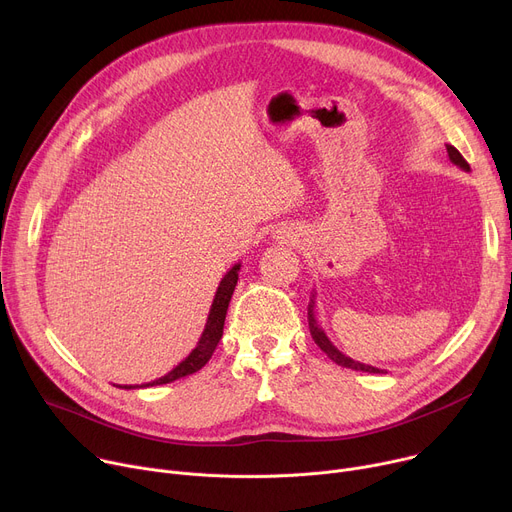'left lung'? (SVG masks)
I'll return each mask as SVG.
<instances>
[{"label": "left lung", "mask_w": 512, "mask_h": 512, "mask_svg": "<svg viewBox=\"0 0 512 512\" xmlns=\"http://www.w3.org/2000/svg\"><path fill=\"white\" fill-rule=\"evenodd\" d=\"M447 152H449V158H451L453 164H457L461 170H465V173H469L471 168H469L467 160L459 154V150H457L455 146H449V144H447ZM309 329H311V335H313V339H315V344H317L335 364L352 368V370H362V372H383V370L377 368V366H368V364H362V362H358V360H352L350 356H346L344 352H339V350L331 344V339L327 337V333L323 331V327L317 323V317H315V292H313V298H311V302H309Z\"/></svg>", "instance_id": "8db88e82"}]
</instances>
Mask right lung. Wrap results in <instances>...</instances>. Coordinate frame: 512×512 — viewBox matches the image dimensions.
I'll return each instance as SVG.
<instances>
[{"instance_id":"1","label":"right lung","mask_w":512,"mask_h":512,"mask_svg":"<svg viewBox=\"0 0 512 512\" xmlns=\"http://www.w3.org/2000/svg\"><path fill=\"white\" fill-rule=\"evenodd\" d=\"M238 271H241V263H234L224 274V278H222V282H220V286L216 290V296H214V302H212V309H210L206 327H203V333L199 337L197 346L191 350V354L185 360H181L168 374H164V377H160V379H156L152 383H146V385H117V387H121V389H138V387L166 385V383H173L177 379L189 377V374H193V372H197V370H201L203 366H206L208 360L212 358L218 342L222 339L224 319H226V311H228V304H230L234 286L238 282Z\"/></svg>"}]
</instances>
